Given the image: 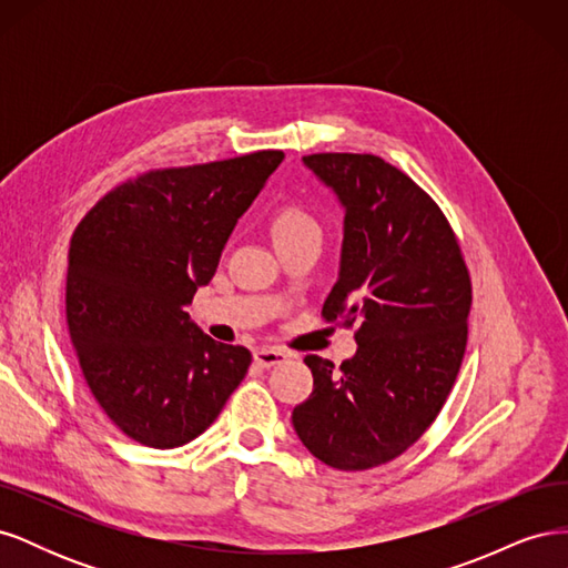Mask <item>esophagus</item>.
<instances>
[{
  "instance_id": "obj_1",
  "label": "esophagus",
  "mask_w": 568,
  "mask_h": 568,
  "mask_svg": "<svg viewBox=\"0 0 568 568\" xmlns=\"http://www.w3.org/2000/svg\"><path fill=\"white\" fill-rule=\"evenodd\" d=\"M253 359H255V365H261V367H274V365L286 363L288 353H284L280 348H257L253 353Z\"/></svg>"
}]
</instances>
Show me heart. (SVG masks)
<instances>
[{"instance_id":"heart-1","label":"heart","mask_w":568,"mask_h":568,"mask_svg":"<svg viewBox=\"0 0 568 568\" xmlns=\"http://www.w3.org/2000/svg\"><path fill=\"white\" fill-rule=\"evenodd\" d=\"M270 230L274 244H280L301 236H320V222L301 203H284L272 213Z\"/></svg>"}]
</instances>
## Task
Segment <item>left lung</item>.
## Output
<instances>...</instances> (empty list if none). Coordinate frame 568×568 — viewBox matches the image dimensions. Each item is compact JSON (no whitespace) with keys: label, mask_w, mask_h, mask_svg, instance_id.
Masks as SVG:
<instances>
[{"label":"left lung","mask_w":568,"mask_h":568,"mask_svg":"<svg viewBox=\"0 0 568 568\" xmlns=\"http://www.w3.org/2000/svg\"><path fill=\"white\" fill-rule=\"evenodd\" d=\"M303 163L346 211L322 317L357 322V351L341 367L305 357L313 393L291 422L320 462L363 471L403 455L448 400L467 348L471 280L448 217L403 170L372 153Z\"/></svg>","instance_id":"obj_1"}]
</instances>
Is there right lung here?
<instances>
[{
  "label": "right lung",
  "mask_w": 568,
  "mask_h": 568,
  "mask_svg": "<svg viewBox=\"0 0 568 568\" xmlns=\"http://www.w3.org/2000/svg\"><path fill=\"white\" fill-rule=\"evenodd\" d=\"M282 151L149 170L101 199L68 248L65 320L94 400L132 440L178 448L209 428L251 365L184 307Z\"/></svg>",
  "instance_id": "1"
}]
</instances>
